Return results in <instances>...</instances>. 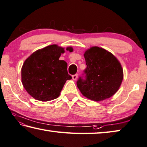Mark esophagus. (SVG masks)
Listing matches in <instances>:
<instances>
[{
	"mask_svg": "<svg viewBox=\"0 0 147 147\" xmlns=\"http://www.w3.org/2000/svg\"><path fill=\"white\" fill-rule=\"evenodd\" d=\"M72 78H73V79L74 80H76L77 79V78H78V74H74V75L72 76Z\"/></svg>",
	"mask_w": 147,
	"mask_h": 147,
	"instance_id": "34e87169",
	"label": "esophagus"
}]
</instances>
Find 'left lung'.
Here are the masks:
<instances>
[{"label": "left lung", "instance_id": "1", "mask_svg": "<svg viewBox=\"0 0 147 147\" xmlns=\"http://www.w3.org/2000/svg\"><path fill=\"white\" fill-rule=\"evenodd\" d=\"M87 67L76 82L82 94L94 101L113 96L121 85L123 73L114 56L105 49L92 47L84 54Z\"/></svg>", "mask_w": 147, "mask_h": 147}]
</instances>
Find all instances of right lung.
I'll return each mask as SVG.
<instances>
[{"instance_id":"obj_1","label":"right lung","mask_w":147,"mask_h":147,"mask_svg":"<svg viewBox=\"0 0 147 147\" xmlns=\"http://www.w3.org/2000/svg\"><path fill=\"white\" fill-rule=\"evenodd\" d=\"M63 53V48L51 45L37 50L24 63L22 84L34 99L43 101L56 99L65 82L72 78L67 70V63L59 60Z\"/></svg>"}]
</instances>
